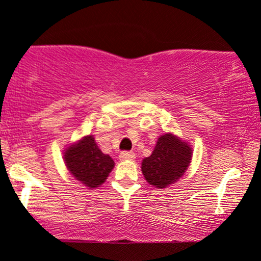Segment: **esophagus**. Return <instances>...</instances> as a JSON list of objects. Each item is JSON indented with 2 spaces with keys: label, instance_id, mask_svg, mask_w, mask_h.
<instances>
[{
  "label": "esophagus",
  "instance_id": "34e87169",
  "mask_svg": "<svg viewBox=\"0 0 261 261\" xmlns=\"http://www.w3.org/2000/svg\"><path fill=\"white\" fill-rule=\"evenodd\" d=\"M120 160L121 161H133L135 160V153L134 152H128V151H125V152L120 153Z\"/></svg>",
  "mask_w": 261,
  "mask_h": 261
}]
</instances>
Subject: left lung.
<instances>
[{
	"label": "left lung",
	"instance_id": "obj_1",
	"mask_svg": "<svg viewBox=\"0 0 261 261\" xmlns=\"http://www.w3.org/2000/svg\"><path fill=\"white\" fill-rule=\"evenodd\" d=\"M192 156L193 148L190 142L172 133H166L159 137L152 153L142 160V174L147 183L163 190L185 174Z\"/></svg>",
	"mask_w": 261,
	"mask_h": 261
}]
</instances>
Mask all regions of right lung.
I'll return each mask as SVG.
<instances>
[{"mask_svg": "<svg viewBox=\"0 0 261 261\" xmlns=\"http://www.w3.org/2000/svg\"><path fill=\"white\" fill-rule=\"evenodd\" d=\"M67 170L85 187L98 188L113 171L115 162L96 145L93 135H87L70 144L63 151Z\"/></svg>", "mask_w": 261, "mask_h": 261, "instance_id": "right-lung-1", "label": "right lung"}]
</instances>
